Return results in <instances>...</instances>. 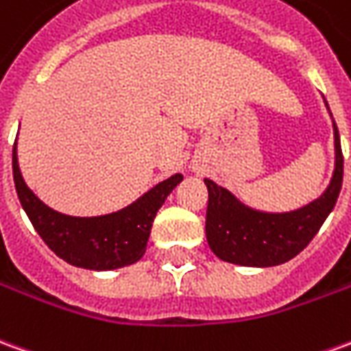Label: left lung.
<instances>
[{
	"label": "left lung",
	"instance_id": "obj_1",
	"mask_svg": "<svg viewBox=\"0 0 351 351\" xmlns=\"http://www.w3.org/2000/svg\"><path fill=\"white\" fill-rule=\"evenodd\" d=\"M335 152L337 167L329 188L319 199L291 213H261L249 209L235 199L226 188L205 178L209 190L205 234L210 251L220 261L252 268L278 266L295 258L319 232L321 224L329 217L342 188L344 158L337 125Z\"/></svg>",
	"mask_w": 351,
	"mask_h": 351
}]
</instances>
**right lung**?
Listing matches in <instances>:
<instances>
[{"label":"right lung","mask_w":351,"mask_h":351,"mask_svg":"<svg viewBox=\"0 0 351 351\" xmlns=\"http://www.w3.org/2000/svg\"><path fill=\"white\" fill-rule=\"evenodd\" d=\"M13 178L22 209L56 256L80 268L116 269L141 261L159 207L184 176L173 175L159 182L127 209L90 218L56 213L34 195L19 169L16 142L13 148Z\"/></svg>","instance_id":"add662e5"}]
</instances>
